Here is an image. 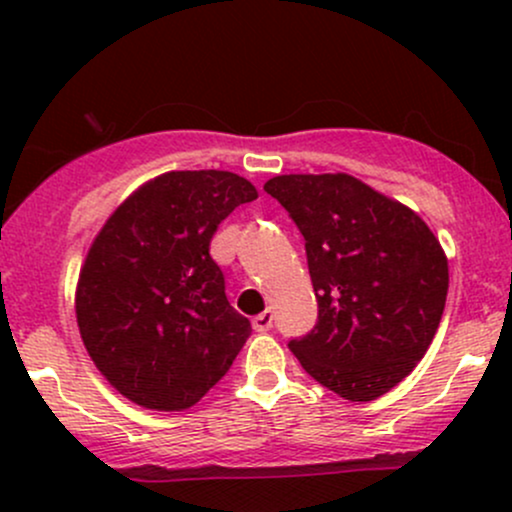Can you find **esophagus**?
<instances>
[{"instance_id":"1","label":"esophagus","mask_w":512,"mask_h":512,"mask_svg":"<svg viewBox=\"0 0 512 512\" xmlns=\"http://www.w3.org/2000/svg\"><path fill=\"white\" fill-rule=\"evenodd\" d=\"M274 325V315L272 310H264L257 317H252V327H255V332H269Z\"/></svg>"}]
</instances>
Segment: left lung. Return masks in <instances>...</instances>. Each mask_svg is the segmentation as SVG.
Returning <instances> with one entry per match:
<instances>
[{"instance_id":"obj_1","label":"left lung","mask_w":512,"mask_h":512,"mask_svg":"<svg viewBox=\"0 0 512 512\" xmlns=\"http://www.w3.org/2000/svg\"><path fill=\"white\" fill-rule=\"evenodd\" d=\"M264 192L305 240L317 322L289 349L305 373L351 402L385 395L431 346L448 260L404 204L344 173L276 175Z\"/></svg>"}]
</instances>
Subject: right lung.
<instances>
[{"instance_id":"right-lung-1","label":"right lung","mask_w":512,"mask_h":512,"mask_svg":"<svg viewBox=\"0 0 512 512\" xmlns=\"http://www.w3.org/2000/svg\"><path fill=\"white\" fill-rule=\"evenodd\" d=\"M257 199L228 170H173L146 182L93 240L76 289L88 356L120 395L180 411L214 387L252 334L211 260L219 223Z\"/></svg>"}]
</instances>
